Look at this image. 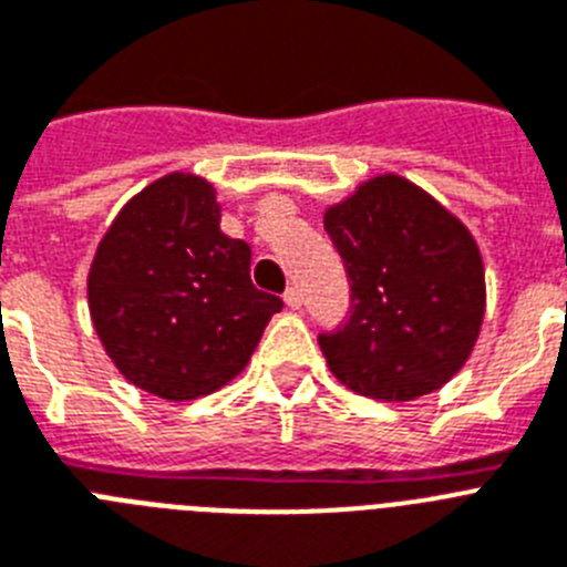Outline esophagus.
<instances>
[{
  "mask_svg": "<svg viewBox=\"0 0 567 567\" xmlns=\"http://www.w3.org/2000/svg\"><path fill=\"white\" fill-rule=\"evenodd\" d=\"M282 299H285V305H288V308H293V311H297V308H302V293H299V288H293V285L285 290Z\"/></svg>",
  "mask_w": 567,
  "mask_h": 567,
  "instance_id": "esophagus-1",
  "label": "esophagus"
}]
</instances>
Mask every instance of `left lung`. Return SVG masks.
<instances>
[{"label": "left lung", "mask_w": 567, "mask_h": 567, "mask_svg": "<svg viewBox=\"0 0 567 567\" xmlns=\"http://www.w3.org/2000/svg\"><path fill=\"white\" fill-rule=\"evenodd\" d=\"M324 230L351 282L348 322L319 333L333 377L385 402L445 385L485 317V268L471 230L396 174L373 176L324 210Z\"/></svg>", "instance_id": "8db88e82"}]
</instances>
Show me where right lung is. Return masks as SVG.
<instances>
[{"mask_svg":"<svg viewBox=\"0 0 567 567\" xmlns=\"http://www.w3.org/2000/svg\"><path fill=\"white\" fill-rule=\"evenodd\" d=\"M87 302L107 357L162 400H196L248 365L282 299L250 282V248L219 230L210 182L167 174L102 236Z\"/></svg>","mask_w":567,"mask_h":567,"instance_id":"right-lung-1","label":"right lung"}]
</instances>
